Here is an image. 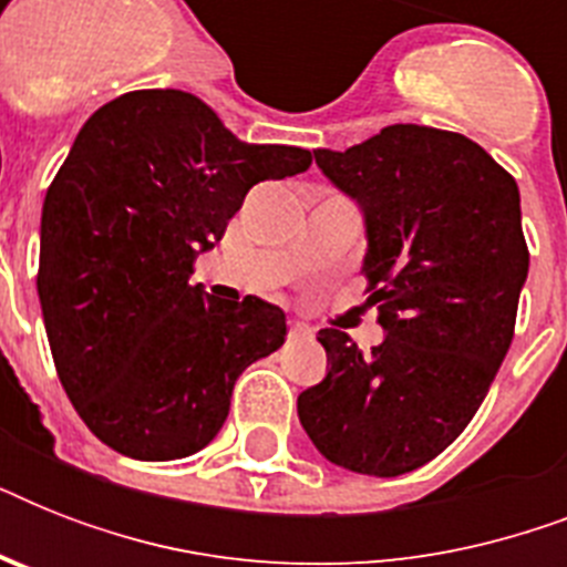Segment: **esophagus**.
I'll list each match as a JSON object with an SVG mask.
<instances>
[{
    "label": "esophagus",
    "instance_id": "1",
    "mask_svg": "<svg viewBox=\"0 0 567 567\" xmlns=\"http://www.w3.org/2000/svg\"><path fill=\"white\" fill-rule=\"evenodd\" d=\"M288 338L291 341H306V338H311V329L300 320H288Z\"/></svg>",
    "mask_w": 567,
    "mask_h": 567
}]
</instances>
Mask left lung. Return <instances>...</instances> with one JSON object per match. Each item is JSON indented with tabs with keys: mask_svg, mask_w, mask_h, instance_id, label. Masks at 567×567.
Here are the masks:
<instances>
[{
	"mask_svg": "<svg viewBox=\"0 0 567 567\" xmlns=\"http://www.w3.org/2000/svg\"><path fill=\"white\" fill-rule=\"evenodd\" d=\"M315 162L364 217L368 353L320 329L327 377L297 396L311 444L338 467L400 476L462 435L515 336L529 252L518 185L483 146L396 123Z\"/></svg>",
	"mask_w": 567,
	"mask_h": 567,
	"instance_id": "1",
	"label": "left lung"
}]
</instances>
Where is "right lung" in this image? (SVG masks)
I'll return each instance as SVG.
<instances>
[{
    "instance_id": "obj_1",
    "label": "right lung",
    "mask_w": 567,
    "mask_h": 567,
    "mask_svg": "<svg viewBox=\"0 0 567 567\" xmlns=\"http://www.w3.org/2000/svg\"><path fill=\"white\" fill-rule=\"evenodd\" d=\"M311 153L244 144L185 91H132L75 135L43 199L38 297L55 371L87 430L123 456L171 462L220 432L235 379L285 341L274 302L190 282L265 179Z\"/></svg>"
}]
</instances>
